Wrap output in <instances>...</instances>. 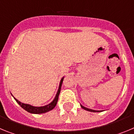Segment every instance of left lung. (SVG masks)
<instances>
[{"instance_id": "8db88e82", "label": "left lung", "mask_w": 134, "mask_h": 134, "mask_svg": "<svg viewBox=\"0 0 134 134\" xmlns=\"http://www.w3.org/2000/svg\"><path fill=\"white\" fill-rule=\"evenodd\" d=\"M80 106H81L82 108L84 109L85 110H86V111H91V112H100V111H95V110L90 109H88V108H86V107H84V106H82V105H80Z\"/></svg>"}]
</instances>
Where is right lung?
<instances>
[{
  "label": "right lung",
  "mask_w": 134,
  "mask_h": 134,
  "mask_svg": "<svg viewBox=\"0 0 134 134\" xmlns=\"http://www.w3.org/2000/svg\"><path fill=\"white\" fill-rule=\"evenodd\" d=\"M63 80L64 77L61 79V80H60L58 91L57 92V94L56 95H55V98H54V100H53L52 103H50L49 105H46V106H43V107H34V106L29 105V104H25L23 103L20 102L19 100H18L16 99H15V97H14V99H15V100L17 102V103H18L22 108L24 109L25 111H27V112H29V113H34V114H41V113H46V112H48V111L52 110L55 107L57 102H58V100L59 94H60V91H61V86L62 84V82H63Z\"/></svg>",
  "instance_id": "right-lung-1"
}]
</instances>
